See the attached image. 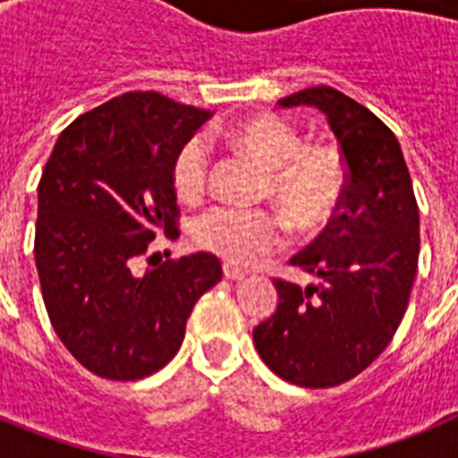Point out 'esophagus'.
<instances>
[{"label":"esophagus","instance_id":"obj_1","mask_svg":"<svg viewBox=\"0 0 458 458\" xmlns=\"http://www.w3.org/2000/svg\"><path fill=\"white\" fill-rule=\"evenodd\" d=\"M222 273H225L226 279H232V282H238V279L248 277V270L238 268V266H233V264L222 266Z\"/></svg>","mask_w":458,"mask_h":458}]
</instances>
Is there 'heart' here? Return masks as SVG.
Listing matches in <instances>:
<instances>
[{
    "label": "heart",
    "mask_w": 458,
    "mask_h": 458,
    "mask_svg": "<svg viewBox=\"0 0 458 458\" xmlns=\"http://www.w3.org/2000/svg\"><path fill=\"white\" fill-rule=\"evenodd\" d=\"M225 141L264 169L266 194L291 226L311 232L337 213L346 192V165L335 147L302 144L301 135L275 114H257L229 125ZM208 169L204 141H185L172 163L179 199H199L208 183ZM192 236L197 245L229 264L250 266L282 245V226L264 210L216 206L194 220Z\"/></svg>",
    "instance_id": "b5f03b06"
}]
</instances>
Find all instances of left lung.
I'll list each match as a JSON object with an SVG mask.
<instances>
[{"instance_id":"1","label":"left lung","mask_w":458,"mask_h":458,"mask_svg":"<svg viewBox=\"0 0 458 458\" xmlns=\"http://www.w3.org/2000/svg\"><path fill=\"white\" fill-rule=\"evenodd\" d=\"M279 107H317L342 147L339 213L291 266L317 275L301 289L275 279L279 302L254 327V346L279 378L301 387L346 383L394 337L418 275L420 213L394 132L333 87H311Z\"/></svg>"}]
</instances>
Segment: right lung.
I'll return each instance as SVG.
<instances>
[{
  "label": "right lung",
  "instance_id": "add662e5",
  "mask_svg": "<svg viewBox=\"0 0 458 458\" xmlns=\"http://www.w3.org/2000/svg\"><path fill=\"white\" fill-rule=\"evenodd\" d=\"M208 119L157 91L123 93L72 121L43 169L34 242L43 302L56 337L100 378L163 369L194 302L220 282L208 252L137 270L156 233L176 229L172 163Z\"/></svg>",
  "mask_w": 458,
  "mask_h": 458
}]
</instances>
